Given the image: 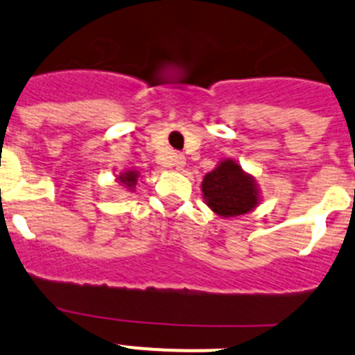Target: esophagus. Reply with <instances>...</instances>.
Returning <instances> with one entry per match:
<instances>
[{
	"instance_id": "34e87169",
	"label": "esophagus",
	"mask_w": 355,
	"mask_h": 355,
	"mask_svg": "<svg viewBox=\"0 0 355 355\" xmlns=\"http://www.w3.org/2000/svg\"><path fill=\"white\" fill-rule=\"evenodd\" d=\"M162 166H166V168H175V170H182L185 164V157L180 154H173L170 155V157H164L161 161Z\"/></svg>"
}]
</instances>
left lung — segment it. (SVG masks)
I'll use <instances>...</instances> for the list:
<instances>
[{"instance_id":"1","label":"left lung","mask_w":355,"mask_h":355,"mask_svg":"<svg viewBox=\"0 0 355 355\" xmlns=\"http://www.w3.org/2000/svg\"><path fill=\"white\" fill-rule=\"evenodd\" d=\"M201 191L207 205L223 217L248 214L258 205V187L251 175L244 173L241 166L232 159L217 164L216 170L205 175Z\"/></svg>"}]
</instances>
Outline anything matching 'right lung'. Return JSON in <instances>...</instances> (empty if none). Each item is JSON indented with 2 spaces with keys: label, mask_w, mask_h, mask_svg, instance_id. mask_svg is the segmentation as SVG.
Instances as JSON below:
<instances>
[{
  "label": "right lung",
  "mask_w": 355,
  "mask_h": 355,
  "mask_svg": "<svg viewBox=\"0 0 355 355\" xmlns=\"http://www.w3.org/2000/svg\"><path fill=\"white\" fill-rule=\"evenodd\" d=\"M138 171H125V173H122L120 177H118V180H120V184H123L125 187H129L130 191L134 189V185H136V182H138Z\"/></svg>",
  "instance_id": "1"
}]
</instances>
